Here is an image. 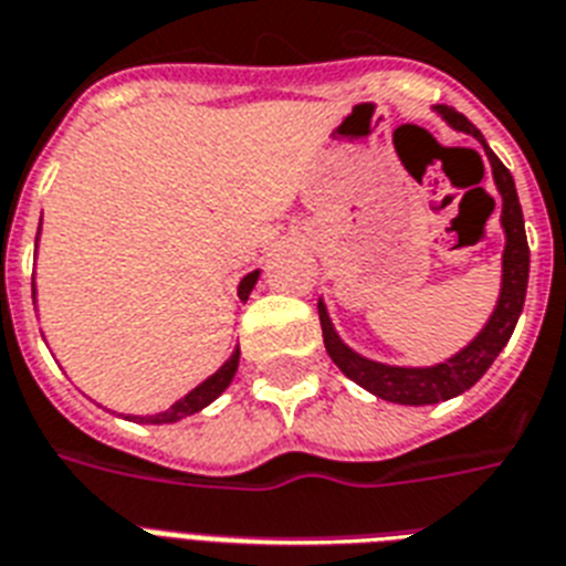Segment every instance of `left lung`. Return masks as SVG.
<instances>
[{
	"label": "left lung",
	"instance_id": "8db88e82",
	"mask_svg": "<svg viewBox=\"0 0 566 566\" xmlns=\"http://www.w3.org/2000/svg\"><path fill=\"white\" fill-rule=\"evenodd\" d=\"M442 117L449 120L454 129L475 135L481 144V133L475 126L454 108H442ZM488 150V159L493 165V179H496L499 195H502V227H505V256H502V295L499 304L490 315L488 327L472 339L461 354H454L451 360L440 363V366H428V369H401V366H384V363L366 360L357 352H352L348 345L336 336L327 310L318 304V318H322V336L324 348L331 354V360L343 369V375L360 384L363 389H369L371 396L384 398V401H396V405H437L446 398H454L467 392L484 371L493 366L499 352L505 348L511 333L516 327V318L523 313L525 304V286H528V242H525V223L523 209H520V197H516L514 177L511 170L499 161V156Z\"/></svg>",
	"mask_w": 566,
	"mask_h": 566
}]
</instances>
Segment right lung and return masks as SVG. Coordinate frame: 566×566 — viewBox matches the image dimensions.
<instances>
[{"label":"right lung","instance_id":"add662e5","mask_svg":"<svg viewBox=\"0 0 566 566\" xmlns=\"http://www.w3.org/2000/svg\"><path fill=\"white\" fill-rule=\"evenodd\" d=\"M256 277H260V271H251V274H248V277L239 283V297H242V301H248V295H251V289H253V283H256ZM235 369H239V348H235V354L230 357V360L223 363L221 369L214 371L212 378H206L200 387L191 389L186 398H179L177 405H170L165 413L138 416V419H142V422H153V424L179 422V419H186V416L197 413V410H203L206 405H212L214 398L221 396L223 389L230 387V380H233ZM133 419H135V416H133Z\"/></svg>","mask_w":566,"mask_h":566}]
</instances>
